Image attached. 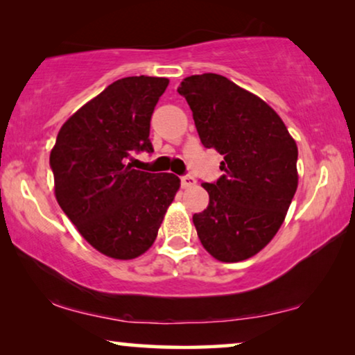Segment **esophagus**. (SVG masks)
I'll return each instance as SVG.
<instances>
[{
    "mask_svg": "<svg viewBox=\"0 0 355 355\" xmlns=\"http://www.w3.org/2000/svg\"><path fill=\"white\" fill-rule=\"evenodd\" d=\"M181 186H182V189H191V187H193V186H197L196 178H192V176H182V178H181Z\"/></svg>",
    "mask_w": 355,
    "mask_h": 355,
    "instance_id": "34e87169",
    "label": "esophagus"
}]
</instances>
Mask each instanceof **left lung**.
I'll use <instances>...</instances> for the list:
<instances>
[{
    "label": "left lung",
    "instance_id": "1",
    "mask_svg": "<svg viewBox=\"0 0 355 355\" xmlns=\"http://www.w3.org/2000/svg\"><path fill=\"white\" fill-rule=\"evenodd\" d=\"M178 92L203 147L225 157V174L203 184L207 210L192 216L198 239L220 261L250 259L276 236L297 191L295 140L268 103L225 76L186 77Z\"/></svg>",
    "mask_w": 355,
    "mask_h": 355
}]
</instances>
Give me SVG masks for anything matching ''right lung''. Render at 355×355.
Masks as SVG:
<instances>
[{"instance_id":"obj_1","label":"right lung","mask_w":355,"mask_h":355,"mask_svg":"<svg viewBox=\"0 0 355 355\" xmlns=\"http://www.w3.org/2000/svg\"><path fill=\"white\" fill-rule=\"evenodd\" d=\"M169 80L124 77L80 106L58 132L50 164L56 200L89 244L132 260L157 239L181 179L132 168L134 152H152L150 119Z\"/></svg>"}]
</instances>
